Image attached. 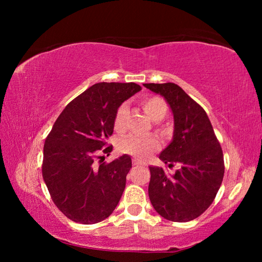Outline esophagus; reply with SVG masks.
Masks as SVG:
<instances>
[{
  "label": "esophagus",
  "mask_w": 262,
  "mask_h": 262,
  "mask_svg": "<svg viewBox=\"0 0 262 262\" xmlns=\"http://www.w3.org/2000/svg\"><path fill=\"white\" fill-rule=\"evenodd\" d=\"M133 164H134V165H136V166H139V165H143V163L140 162L139 159H136V158L133 159Z\"/></svg>",
  "instance_id": "34e87169"
}]
</instances>
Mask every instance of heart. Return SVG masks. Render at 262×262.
<instances>
[{
	"instance_id": "heart-1",
	"label": "heart",
	"mask_w": 262,
	"mask_h": 262,
	"mask_svg": "<svg viewBox=\"0 0 262 262\" xmlns=\"http://www.w3.org/2000/svg\"><path fill=\"white\" fill-rule=\"evenodd\" d=\"M141 106L147 113L148 117L152 121H161L165 118L167 113V106L165 100L161 97L151 96L141 100ZM127 113L126 105H121L118 108L114 118V127L118 132H122L125 129V118ZM159 147V142L155 136H137L130 135L123 139L119 148L122 152L132 155L136 158L144 159L150 156L155 150Z\"/></svg>"
}]
</instances>
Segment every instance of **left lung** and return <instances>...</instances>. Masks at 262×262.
<instances>
[{"mask_svg": "<svg viewBox=\"0 0 262 262\" xmlns=\"http://www.w3.org/2000/svg\"><path fill=\"white\" fill-rule=\"evenodd\" d=\"M143 85L166 100L173 114L174 130L159 159L172 167L149 166V199L159 215L172 222H188L203 214L221 187L224 176L223 151L209 118L200 105L174 83Z\"/></svg>", "mask_w": 262, "mask_h": 262, "instance_id": "left-lung-1", "label": "left lung"}]
</instances>
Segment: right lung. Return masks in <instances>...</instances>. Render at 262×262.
Returning a JSON list of instances; mask_svg holds the SVG:
<instances>
[{"instance_id":"right-lung-1","label":"right lung","mask_w":262,"mask_h":262,"mask_svg":"<svg viewBox=\"0 0 262 262\" xmlns=\"http://www.w3.org/2000/svg\"><path fill=\"white\" fill-rule=\"evenodd\" d=\"M136 83H96L66 106L43 145L42 178L53 202L74 222L95 224L112 214L132 168L129 155L108 164L114 118L123 101L141 90Z\"/></svg>"}]
</instances>
